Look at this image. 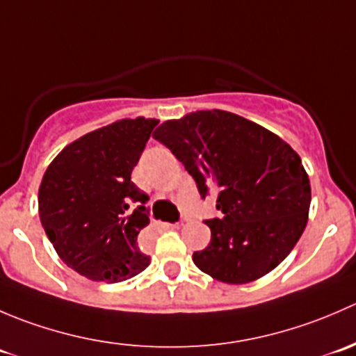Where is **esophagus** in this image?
<instances>
[{
    "mask_svg": "<svg viewBox=\"0 0 356 356\" xmlns=\"http://www.w3.org/2000/svg\"><path fill=\"white\" fill-rule=\"evenodd\" d=\"M161 227H163V229H177L179 224H170V222H165V224H161Z\"/></svg>",
    "mask_w": 356,
    "mask_h": 356,
    "instance_id": "esophagus-1",
    "label": "esophagus"
}]
</instances>
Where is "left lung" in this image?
Segmentation results:
<instances>
[{
	"instance_id": "8db88e82",
	"label": "left lung",
	"mask_w": 356,
	"mask_h": 356,
	"mask_svg": "<svg viewBox=\"0 0 356 356\" xmlns=\"http://www.w3.org/2000/svg\"><path fill=\"white\" fill-rule=\"evenodd\" d=\"M193 175L201 198L217 189L220 218H210V245L193 253L200 270L246 284L274 270L303 234L310 181L286 141L224 110L167 120L153 132Z\"/></svg>"
}]
</instances>
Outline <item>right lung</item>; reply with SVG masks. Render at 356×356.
<instances>
[{
    "label": "right lung",
    "mask_w": 356,
    "mask_h": 356,
    "mask_svg": "<svg viewBox=\"0 0 356 356\" xmlns=\"http://www.w3.org/2000/svg\"><path fill=\"white\" fill-rule=\"evenodd\" d=\"M158 124L124 118L65 146L39 186V218L58 257L91 281L122 282L149 265L139 250L149 196L132 168Z\"/></svg>",
    "instance_id": "obj_1"
}]
</instances>
